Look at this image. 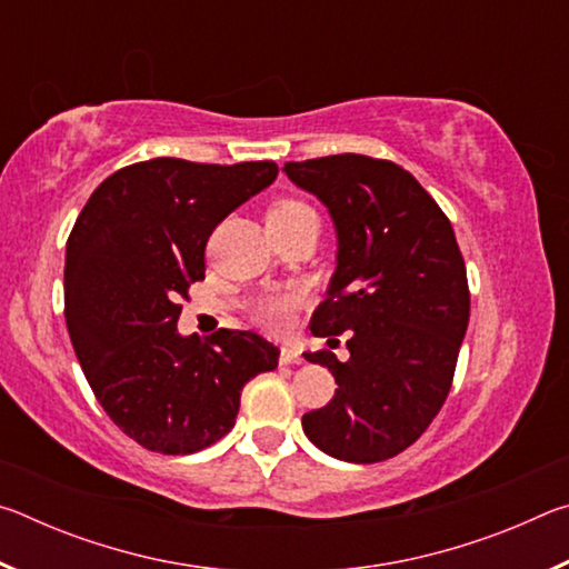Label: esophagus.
<instances>
[{
  "label": "esophagus",
  "mask_w": 569,
  "mask_h": 569,
  "mask_svg": "<svg viewBox=\"0 0 569 569\" xmlns=\"http://www.w3.org/2000/svg\"><path fill=\"white\" fill-rule=\"evenodd\" d=\"M303 356L296 346H281V363H301Z\"/></svg>",
  "instance_id": "34e87169"
}]
</instances>
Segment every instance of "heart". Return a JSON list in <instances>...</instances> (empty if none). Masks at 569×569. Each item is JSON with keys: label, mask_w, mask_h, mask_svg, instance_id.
Wrapping results in <instances>:
<instances>
[{"label": "heart", "mask_w": 569, "mask_h": 569, "mask_svg": "<svg viewBox=\"0 0 569 569\" xmlns=\"http://www.w3.org/2000/svg\"><path fill=\"white\" fill-rule=\"evenodd\" d=\"M311 210L301 200H281L276 203L271 210H268V218H288V216H298ZM301 303V293L298 291H281V293H271L261 298L253 306V319L263 326L268 331H283L288 323H291V316Z\"/></svg>", "instance_id": "obj_1"}]
</instances>
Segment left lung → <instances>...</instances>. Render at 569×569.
I'll use <instances>...</instances> for the list:
<instances>
[{"label":"left lung","mask_w":569,"mask_h":569,"mask_svg":"<svg viewBox=\"0 0 569 569\" xmlns=\"http://www.w3.org/2000/svg\"><path fill=\"white\" fill-rule=\"evenodd\" d=\"M286 176L329 208L339 266L311 333L346 331L351 359L303 353L329 366L336 389L303 413L316 447L353 465L397 457L417 441L455 379L469 323L467 268L445 210L409 170L369 156L286 162Z\"/></svg>","instance_id":"left-lung-1"}]
</instances>
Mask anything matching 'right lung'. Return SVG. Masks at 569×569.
<instances>
[{
  "instance_id": "obj_1",
  "label": "right lung",
  "mask_w": 569,
  "mask_h": 569,
  "mask_svg": "<svg viewBox=\"0 0 569 569\" xmlns=\"http://www.w3.org/2000/svg\"><path fill=\"white\" fill-rule=\"evenodd\" d=\"M271 160L208 166L152 158L112 172L77 216L64 256V319L108 417L140 447L192 455L233 429L240 391L278 366L271 341L218 329L180 336L216 226L271 186Z\"/></svg>"
}]
</instances>
